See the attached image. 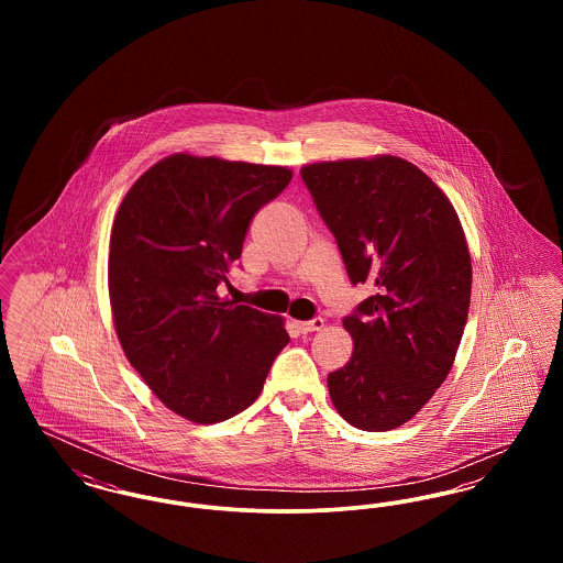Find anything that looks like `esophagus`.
Masks as SVG:
<instances>
[{
    "label": "esophagus",
    "mask_w": 563,
    "mask_h": 563,
    "mask_svg": "<svg viewBox=\"0 0 563 563\" xmlns=\"http://www.w3.org/2000/svg\"><path fill=\"white\" fill-rule=\"evenodd\" d=\"M294 327L297 329V333H312V331H321L322 327H324V321H322L321 317H317L312 321H295Z\"/></svg>",
    "instance_id": "34e87169"
}]
</instances>
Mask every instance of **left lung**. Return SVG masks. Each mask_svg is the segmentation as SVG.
Wrapping results in <instances>:
<instances>
[{"mask_svg": "<svg viewBox=\"0 0 563 563\" xmlns=\"http://www.w3.org/2000/svg\"><path fill=\"white\" fill-rule=\"evenodd\" d=\"M352 285H369L344 327L354 352L329 374L340 416L397 429L443 384L471 303V255L448 196L411 162H319L301 168Z\"/></svg>", "mask_w": 563, "mask_h": 563, "instance_id": "left-lung-1", "label": "left lung"}]
</instances>
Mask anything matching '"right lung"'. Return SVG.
Instances as JSON below:
<instances>
[{
  "instance_id": "add662e5",
  "label": "right lung",
  "mask_w": 563,
  "mask_h": 563,
  "mask_svg": "<svg viewBox=\"0 0 563 563\" xmlns=\"http://www.w3.org/2000/svg\"><path fill=\"white\" fill-rule=\"evenodd\" d=\"M291 170L175 154L124 196L109 241V299L126 358L168 409L223 422L260 397L289 344L283 319L221 301L251 219Z\"/></svg>"
}]
</instances>
